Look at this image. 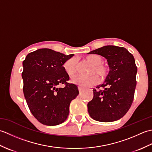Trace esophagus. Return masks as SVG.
I'll return each mask as SVG.
<instances>
[{"label":"esophagus","instance_id":"obj_1","mask_svg":"<svg viewBox=\"0 0 152 152\" xmlns=\"http://www.w3.org/2000/svg\"><path fill=\"white\" fill-rule=\"evenodd\" d=\"M79 90H80V91H82V90H83V88H82V87L79 86Z\"/></svg>","mask_w":152,"mask_h":152}]
</instances>
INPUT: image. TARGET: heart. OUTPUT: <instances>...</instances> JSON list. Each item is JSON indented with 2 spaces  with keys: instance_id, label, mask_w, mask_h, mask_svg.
<instances>
[{
  "instance_id": "obj_1",
  "label": "heart",
  "mask_w": 152,
  "mask_h": 152,
  "mask_svg": "<svg viewBox=\"0 0 152 152\" xmlns=\"http://www.w3.org/2000/svg\"><path fill=\"white\" fill-rule=\"evenodd\" d=\"M88 62L93 64L90 73H96L102 79H104L108 76L110 73V68L107 64L102 63V57L99 55H89L86 57ZM77 60L76 58L72 57L65 61L63 64L64 71L69 76L75 74L77 71ZM72 81L80 86L88 87L95 85L99 82V78L95 74H91L88 76L82 75H76L72 78Z\"/></svg>"
}]
</instances>
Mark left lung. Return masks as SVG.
<instances>
[{
    "label": "left lung",
    "mask_w": 152,
    "mask_h": 152,
    "mask_svg": "<svg viewBox=\"0 0 152 152\" xmlns=\"http://www.w3.org/2000/svg\"><path fill=\"white\" fill-rule=\"evenodd\" d=\"M108 61L110 73L104 83L93 89L88 104L89 115L96 121L118 120L129 110L134 99L137 67L133 55L124 47L105 46L90 51Z\"/></svg>",
    "instance_id": "left-lung-1"
}]
</instances>
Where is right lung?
I'll return each instance as SVG.
<instances>
[{
	"mask_svg": "<svg viewBox=\"0 0 152 152\" xmlns=\"http://www.w3.org/2000/svg\"><path fill=\"white\" fill-rule=\"evenodd\" d=\"M74 56L48 48L28 53L23 61V93L34 117L41 124H62L69 114L70 102L79 94L78 86L67 83L69 76L63 69L65 61ZM64 84L63 88H58Z\"/></svg>",
	"mask_w": 152,
	"mask_h": 152,
	"instance_id": "obj_1",
	"label": "right lung"
}]
</instances>
